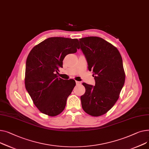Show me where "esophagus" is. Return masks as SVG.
<instances>
[{"mask_svg": "<svg viewBox=\"0 0 149 149\" xmlns=\"http://www.w3.org/2000/svg\"><path fill=\"white\" fill-rule=\"evenodd\" d=\"M76 85H80L81 84V82L79 81H76Z\"/></svg>", "mask_w": 149, "mask_h": 149, "instance_id": "obj_1", "label": "esophagus"}]
</instances>
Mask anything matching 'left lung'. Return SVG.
<instances>
[{
    "instance_id": "obj_1",
    "label": "left lung",
    "mask_w": 149,
    "mask_h": 149,
    "mask_svg": "<svg viewBox=\"0 0 149 149\" xmlns=\"http://www.w3.org/2000/svg\"><path fill=\"white\" fill-rule=\"evenodd\" d=\"M81 49L93 70L95 86L83 83L85 93L81 97L82 107L88 114H104L117 101L125 81L123 61L118 49L97 37L79 39Z\"/></svg>"
}]
</instances>
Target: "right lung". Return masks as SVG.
Wrapping results in <instances>:
<instances>
[{
  "label": "right lung",
  "mask_w": 149,
  "mask_h": 149,
  "mask_svg": "<svg viewBox=\"0 0 149 149\" xmlns=\"http://www.w3.org/2000/svg\"><path fill=\"white\" fill-rule=\"evenodd\" d=\"M77 39L50 37L35 46L26 63L25 87L35 105L49 116L64 109L67 97L76 85L73 79L58 77L65 56L79 49Z\"/></svg>",
  "instance_id": "obj_1"
}]
</instances>
